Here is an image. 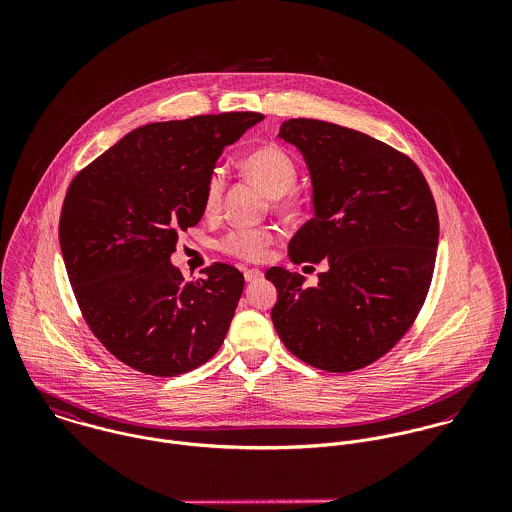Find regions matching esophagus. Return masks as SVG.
<instances>
[{"label":"esophagus","mask_w":512,"mask_h":512,"mask_svg":"<svg viewBox=\"0 0 512 512\" xmlns=\"http://www.w3.org/2000/svg\"><path fill=\"white\" fill-rule=\"evenodd\" d=\"M262 276H264V274H262L260 270H256V268L244 270V278H246V282H258Z\"/></svg>","instance_id":"obj_1"}]
</instances>
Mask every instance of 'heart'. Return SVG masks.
Returning a JSON list of instances; mask_svg holds the SVG:
<instances>
[{
  "label": "heart",
  "mask_w": 512,
  "mask_h": 512,
  "mask_svg": "<svg viewBox=\"0 0 512 512\" xmlns=\"http://www.w3.org/2000/svg\"><path fill=\"white\" fill-rule=\"evenodd\" d=\"M242 171L268 195L280 213H293L301 205V195L293 187L297 181V161L286 147L264 144L254 147L242 157ZM226 187V177L220 167L211 169L203 189L205 215H217ZM276 242V232L268 226L262 228H234L220 240V250L228 256L260 262L268 256L270 246Z\"/></svg>",
  "instance_id": "obj_1"
}]
</instances>
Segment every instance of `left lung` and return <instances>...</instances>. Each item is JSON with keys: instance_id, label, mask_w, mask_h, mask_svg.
Segmentation results:
<instances>
[{"instance_id": "obj_1", "label": "left lung", "mask_w": 512, "mask_h": 512, "mask_svg": "<svg viewBox=\"0 0 512 512\" xmlns=\"http://www.w3.org/2000/svg\"><path fill=\"white\" fill-rule=\"evenodd\" d=\"M313 185L315 217L290 240L293 264L327 260L319 284L270 268L274 327L297 359L351 372L386 355L412 327L432 284L438 209L418 165L394 147L337 124L292 118Z\"/></svg>"}]
</instances>
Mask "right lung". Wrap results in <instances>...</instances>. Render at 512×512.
Here are the masks:
<instances>
[{"label": "right lung", "instance_id": "right-lung-1", "mask_svg": "<svg viewBox=\"0 0 512 512\" xmlns=\"http://www.w3.org/2000/svg\"><path fill=\"white\" fill-rule=\"evenodd\" d=\"M264 116L226 112L147 124L71 181L59 242L74 297L96 339L124 365L177 376L222 345L244 290L228 264L187 282L171 264L179 232L203 217L222 149Z\"/></svg>", "mask_w": 512, "mask_h": 512}]
</instances>
